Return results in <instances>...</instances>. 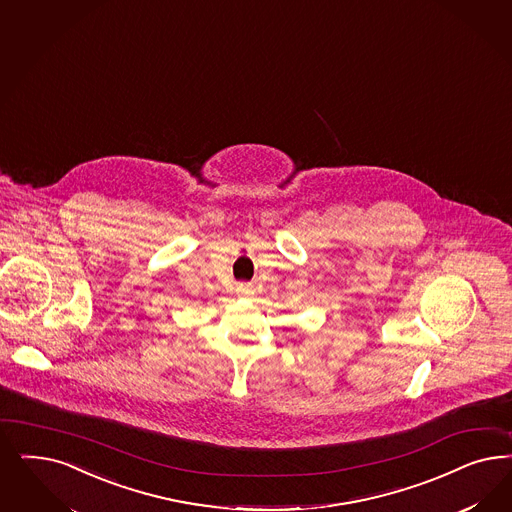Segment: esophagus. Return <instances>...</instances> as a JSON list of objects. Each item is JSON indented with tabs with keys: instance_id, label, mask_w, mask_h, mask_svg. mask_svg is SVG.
I'll return each mask as SVG.
<instances>
[{
	"instance_id": "34e87169",
	"label": "esophagus",
	"mask_w": 512,
	"mask_h": 512,
	"mask_svg": "<svg viewBox=\"0 0 512 512\" xmlns=\"http://www.w3.org/2000/svg\"><path fill=\"white\" fill-rule=\"evenodd\" d=\"M252 288H250V284H241V292H245V294H248Z\"/></svg>"
}]
</instances>
